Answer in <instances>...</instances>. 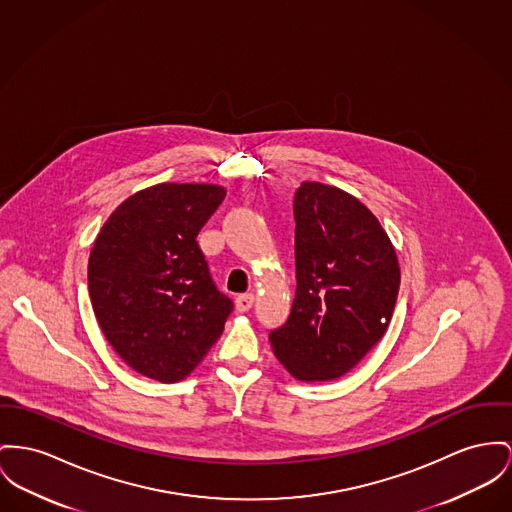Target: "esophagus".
Returning <instances> with one entry per match:
<instances>
[{
	"instance_id": "obj_1",
	"label": "esophagus",
	"mask_w": 512,
	"mask_h": 512,
	"mask_svg": "<svg viewBox=\"0 0 512 512\" xmlns=\"http://www.w3.org/2000/svg\"><path fill=\"white\" fill-rule=\"evenodd\" d=\"M235 303H237V310L239 312H246V310H250L252 305H254V295L252 293H242V295L237 297Z\"/></svg>"
}]
</instances>
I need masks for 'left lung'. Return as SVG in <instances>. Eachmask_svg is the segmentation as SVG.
Returning a JSON list of instances; mask_svg holds the SVG:
<instances>
[{"mask_svg":"<svg viewBox=\"0 0 512 512\" xmlns=\"http://www.w3.org/2000/svg\"><path fill=\"white\" fill-rule=\"evenodd\" d=\"M297 291L270 332L275 357L299 380H334L384 336L400 289L394 246L357 198L303 182L293 200Z\"/></svg>","mask_w":512,"mask_h":512,"instance_id":"8db88e82","label":"left lung"}]
</instances>
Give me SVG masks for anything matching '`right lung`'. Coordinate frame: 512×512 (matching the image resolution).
Wrapping results in <instances>:
<instances>
[{
    "label": "right lung",
    "mask_w": 512,
    "mask_h": 512,
    "mask_svg": "<svg viewBox=\"0 0 512 512\" xmlns=\"http://www.w3.org/2000/svg\"><path fill=\"white\" fill-rule=\"evenodd\" d=\"M223 198L213 184H157L120 205L95 240L91 305L106 340L139 375H190L233 312L196 240Z\"/></svg>",
    "instance_id": "1"
}]
</instances>
